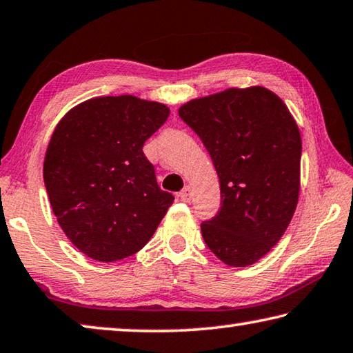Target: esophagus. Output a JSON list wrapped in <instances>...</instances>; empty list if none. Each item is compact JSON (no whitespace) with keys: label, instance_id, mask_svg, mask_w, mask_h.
Returning <instances> with one entry per match:
<instances>
[{"label":"esophagus","instance_id":"1","mask_svg":"<svg viewBox=\"0 0 353 353\" xmlns=\"http://www.w3.org/2000/svg\"><path fill=\"white\" fill-rule=\"evenodd\" d=\"M191 194H193V191H191L190 187H185L181 193H179V198L183 202H190L191 201Z\"/></svg>","mask_w":353,"mask_h":353}]
</instances>
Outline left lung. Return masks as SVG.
Wrapping results in <instances>:
<instances>
[{"mask_svg": "<svg viewBox=\"0 0 353 353\" xmlns=\"http://www.w3.org/2000/svg\"><path fill=\"white\" fill-rule=\"evenodd\" d=\"M219 177L221 207L201 224L225 265H254L276 246L301 188V132L288 107L265 87L229 88L179 109Z\"/></svg>", "mask_w": 353, "mask_h": 353, "instance_id": "8db88e82", "label": "left lung"}]
</instances>
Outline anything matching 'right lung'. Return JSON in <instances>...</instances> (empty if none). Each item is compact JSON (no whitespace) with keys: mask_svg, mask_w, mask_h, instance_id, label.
Returning <instances> with one entry per match:
<instances>
[{"mask_svg":"<svg viewBox=\"0 0 353 353\" xmlns=\"http://www.w3.org/2000/svg\"><path fill=\"white\" fill-rule=\"evenodd\" d=\"M168 115L165 104L130 94L93 98L52 132L45 187L59 225L90 259L109 263L139 252L174 201L143 154Z\"/></svg>","mask_w":353,"mask_h":353,"instance_id":"1","label":"right lung"}]
</instances>
